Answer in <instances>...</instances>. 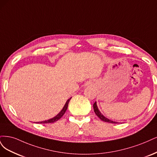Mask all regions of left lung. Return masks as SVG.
I'll use <instances>...</instances> for the list:
<instances>
[{
    "instance_id": "left-lung-1",
    "label": "left lung",
    "mask_w": 157,
    "mask_h": 157,
    "mask_svg": "<svg viewBox=\"0 0 157 157\" xmlns=\"http://www.w3.org/2000/svg\"><path fill=\"white\" fill-rule=\"evenodd\" d=\"M93 108H94V112L96 113V115H97L98 117L102 121H104V122H107V123H117V122H115V121H111V120L107 119L106 117H105L104 115L101 114V113L99 112V110H98V107L97 105V103H96V102H94V104H93Z\"/></svg>"
}]
</instances>
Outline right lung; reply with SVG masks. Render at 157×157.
<instances>
[{
  "mask_svg": "<svg viewBox=\"0 0 157 157\" xmlns=\"http://www.w3.org/2000/svg\"><path fill=\"white\" fill-rule=\"evenodd\" d=\"M70 99H71V98H69L67 102H66L64 106L63 109L61 110V112H60L57 116H55V117L52 118V119H50L49 120H47V121H41V122H36V123H40V124H45V123H55L56 122V121H57L58 120H59L60 118H61L64 115V114L65 113L66 111H67V108H68V103L70 102Z\"/></svg>",
  "mask_w": 157,
  "mask_h": 157,
  "instance_id": "add662e5",
  "label": "right lung"
}]
</instances>
